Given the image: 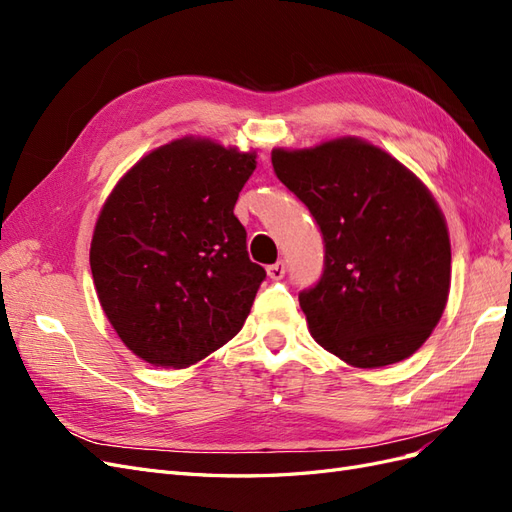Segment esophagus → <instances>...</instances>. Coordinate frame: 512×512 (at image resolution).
Masks as SVG:
<instances>
[{
	"mask_svg": "<svg viewBox=\"0 0 512 512\" xmlns=\"http://www.w3.org/2000/svg\"><path fill=\"white\" fill-rule=\"evenodd\" d=\"M284 273H286V265H284V260H277L275 265H269V267H267V275L271 277V280H282Z\"/></svg>",
	"mask_w": 512,
	"mask_h": 512,
	"instance_id": "esophagus-1",
	"label": "esophagus"
}]
</instances>
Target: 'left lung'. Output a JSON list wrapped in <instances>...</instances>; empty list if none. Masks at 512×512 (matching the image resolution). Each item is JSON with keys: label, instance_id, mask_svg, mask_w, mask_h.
I'll return each mask as SVG.
<instances>
[{"label": "left lung", "instance_id": "8db88e82", "mask_svg": "<svg viewBox=\"0 0 512 512\" xmlns=\"http://www.w3.org/2000/svg\"><path fill=\"white\" fill-rule=\"evenodd\" d=\"M271 162L324 239L320 282L299 294L316 342L352 367L408 359L436 329L451 290V239L436 198L354 136L273 149Z\"/></svg>", "mask_w": 512, "mask_h": 512}]
</instances>
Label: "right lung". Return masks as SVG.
Masks as SVG:
<instances>
[{"label":"right lung","mask_w":512,"mask_h":512,"mask_svg":"<svg viewBox=\"0 0 512 512\" xmlns=\"http://www.w3.org/2000/svg\"><path fill=\"white\" fill-rule=\"evenodd\" d=\"M256 168L183 136L138 160L98 215L89 265L119 339L156 367H190L235 337L267 273L232 213Z\"/></svg>","instance_id":"right-lung-1"}]
</instances>
